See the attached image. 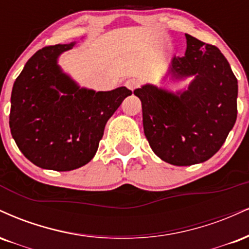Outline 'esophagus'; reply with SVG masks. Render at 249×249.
I'll use <instances>...</instances> for the list:
<instances>
[{
    "mask_svg": "<svg viewBox=\"0 0 249 249\" xmlns=\"http://www.w3.org/2000/svg\"><path fill=\"white\" fill-rule=\"evenodd\" d=\"M140 85V81L137 80V79H128L127 81H125V86L128 87L130 90H134L135 89H137Z\"/></svg>",
    "mask_w": 249,
    "mask_h": 249,
    "instance_id": "34e87169",
    "label": "esophagus"
}]
</instances>
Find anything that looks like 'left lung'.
<instances>
[{"instance_id":"obj_1","label":"left lung","mask_w":249,"mask_h":249,"mask_svg":"<svg viewBox=\"0 0 249 249\" xmlns=\"http://www.w3.org/2000/svg\"><path fill=\"white\" fill-rule=\"evenodd\" d=\"M184 57H174L175 78L195 75L189 89L172 94L153 85L134 90L142 102L143 128L151 149L172 165L205 162L235 124L238 80L229 61L212 44L185 35Z\"/></svg>"}]
</instances>
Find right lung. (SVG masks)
Segmentation results:
<instances>
[{
	"instance_id": "obj_1",
	"label": "right lung",
	"mask_w": 249,
	"mask_h": 249,
	"mask_svg": "<svg viewBox=\"0 0 249 249\" xmlns=\"http://www.w3.org/2000/svg\"><path fill=\"white\" fill-rule=\"evenodd\" d=\"M73 46L57 44L38 50L11 92V135L26 159L49 170L70 171L89 163L107 121L131 94L124 86L109 92L79 89L57 65L58 55Z\"/></svg>"
}]
</instances>
